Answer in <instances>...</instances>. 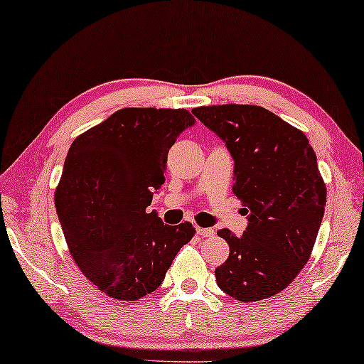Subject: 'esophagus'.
<instances>
[{"mask_svg":"<svg viewBox=\"0 0 364 364\" xmlns=\"http://www.w3.org/2000/svg\"><path fill=\"white\" fill-rule=\"evenodd\" d=\"M196 235L200 237H213L214 230L213 229H205V228H196Z\"/></svg>","mask_w":364,"mask_h":364,"instance_id":"obj_1","label":"esophagus"}]
</instances>
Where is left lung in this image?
<instances>
[{
  "label": "left lung",
  "mask_w": 364,
  "mask_h": 364,
  "mask_svg": "<svg viewBox=\"0 0 364 364\" xmlns=\"http://www.w3.org/2000/svg\"><path fill=\"white\" fill-rule=\"evenodd\" d=\"M193 114L229 148L232 192L248 214L242 237L218 232L229 243L218 285L238 301L269 299L294 282L316 242L326 206L316 153L300 129L261 106H200Z\"/></svg>",
  "instance_id": "1"
}]
</instances>
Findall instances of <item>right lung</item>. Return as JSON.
<instances>
[{
	"label": "right lung",
	"instance_id": "add662e5",
	"mask_svg": "<svg viewBox=\"0 0 364 364\" xmlns=\"http://www.w3.org/2000/svg\"><path fill=\"white\" fill-rule=\"evenodd\" d=\"M193 122L187 109L124 108L69 148L56 213L75 264L109 299L135 301L156 290L195 235L190 223L168 225L148 213L169 148Z\"/></svg>",
	"mask_w": 364,
	"mask_h": 364
}]
</instances>
